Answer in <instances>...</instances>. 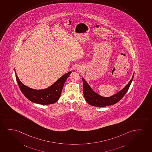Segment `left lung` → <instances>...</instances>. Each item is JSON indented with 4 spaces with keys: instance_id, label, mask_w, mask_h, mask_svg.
Returning a JSON list of instances; mask_svg holds the SVG:
<instances>
[{
    "instance_id": "1",
    "label": "left lung",
    "mask_w": 152,
    "mask_h": 152,
    "mask_svg": "<svg viewBox=\"0 0 152 152\" xmlns=\"http://www.w3.org/2000/svg\"><path fill=\"white\" fill-rule=\"evenodd\" d=\"M134 77V73L133 74L132 79L125 86L124 88L116 93V94L109 97L102 96L95 92L83 77V90L85 99L87 101V103L93 106L105 107L115 104L122 99L123 97L127 92Z\"/></svg>"
}]
</instances>
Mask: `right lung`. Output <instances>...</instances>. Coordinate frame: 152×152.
I'll use <instances>...</instances> for the list:
<instances>
[{"label":"right lung","mask_w":152,"mask_h":152,"mask_svg":"<svg viewBox=\"0 0 152 152\" xmlns=\"http://www.w3.org/2000/svg\"><path fill=\"white\" fill-rule=\"evenodd\" d=\"M16 80L23 94L32 102L41 104H52L57 102L61 95L63 86L71 72L62 76L53 85L46 89L36 90L26 86L20 81L15 69H14Z\"/></svg>","instance_id":"right-lung-1"}]
</instances>
